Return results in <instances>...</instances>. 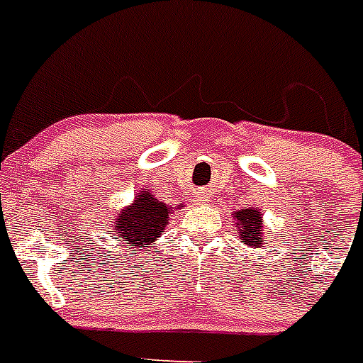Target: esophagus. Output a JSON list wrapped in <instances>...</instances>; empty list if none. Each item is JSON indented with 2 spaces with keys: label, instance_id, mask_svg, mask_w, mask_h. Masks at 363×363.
<instances>
[{
  "label": "esophagus",
  "instance_id": "34e87169",
  "mask_svg": "<svg viewBox=\"0 0 363 363\" xmlns=\"http://www.w3.org/2000/svg\"><path fill=\"white\" fill-rule=\"evenodd\" d=\"M194 201H196L197 205H205V203L208 201V194L203 190L196 191V194H194Z\"/></svg>",
  "mask_w": 363,
  "mask_h": 363
}]
</instances>
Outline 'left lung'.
Masks as SVG:
<instances>
[{"label": "left lung", "mask_w": 363, "mask_h": 363, "mask_svg": "<svg viewBox=\"0 0 363 363\" xmlns=\"http://www.w3.org/2000/svg\"><path fill=\"white\" fill-rule=\"evenodd\" d=\"M233 220L238 229V238L240 242L252 248H261L264 244V223L263 211L257 207L240 208L233 212Z\"/></svg>", "instance_id": "8db88e82"}]
</instances>
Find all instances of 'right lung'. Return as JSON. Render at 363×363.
<instances>
[{
  "label": "right lung",
  "mask_w": 363,
  "mask_h": 363,
  "mask_svg": "<svg viewBox=\"0 0 363 363\" xmlns=\"http://www.w3.org/2000/svg\"><path fill=\"white\" fill-rule=\"evenodd\" d=\"M181 207L182 205H166L152 196L149 188H141L134 196V201L117 212L110 229L121 244H128L126 248L130 252L147 253L151 252V246H155L169 223L172 212Z\"/></svg>",
  "instance_id": "right-lung-1"
}]
</instances>
